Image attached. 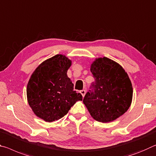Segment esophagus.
Wrapping results in <instances>:
<instances>
[{"instance_id":"esophagus-1","label":"esophagus","mask_w":156,"mask_h":156,"mask_svg":"<svg viewBox=\"0 0 156 156\" xmlns=\"http://www.w3.org/2000/svg\"><path fill=\"white\" fill-rule=\"evenodd\" d=\"M80 93H81V95H82V96L84 97V95H85V94H86V90H82L80 91Z\"/></svg>"}]
</instances>
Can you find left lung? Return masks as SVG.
<instances>
[{
  "instance_id": "left-lung-1",
  "label": "left lung",
  "mask_w": 156,
  "mask_h": 156,
  "mask_svg": "<svg viewBox=\"0 0 156 156\" xmlns=\"http://www.w3.org/2000/svg\"><path fill=\"white\" fill-rule=\"evenodd\" d=\"M95 81L91 83L83 102L98 122H112L131 106L133 87L120 65L108 58H99L91 65Z\"/></svg>"
}]
</instances>
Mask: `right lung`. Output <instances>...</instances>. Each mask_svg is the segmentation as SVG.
<instances>
[{
  "instance_id": "1",
  "label": "right lung",
  "mask_w": 156,
  "mask_h": 156,
  "mask_svg": "<svg viewBox=\"0 0 156 156\" xmlns=\"http://www.w3.org/2000/svg\"><path fill=\"white\" fill-rule=\"evenodd\" d=\"M71 61L57 55L40 64L30 77L27 86L29 105L36 115L50 122L68 113L76 101L82 100L81 93L74 90L67 76Z\"/></svg>"
}]
</instances>
